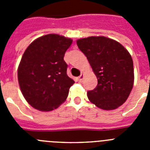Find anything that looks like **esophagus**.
<instances>
[{"label": "esophagus", "mask_w": 150, "mask_h": 150, "mask_svg": "<svg viewBox=\"0 0 150 150\" xmlns=\"http://www.w3.org/2000/svg\"><path fill=\"white\" fill-rule=\"evenodd\" d=\"M83 78H84V75H83V74H81V75H80V76H79V82H82L83 80Z\"/></svg>", "instance_id": "esophagus-1"}]
</instances>
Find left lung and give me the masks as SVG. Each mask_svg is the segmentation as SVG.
<instances>
[{"mask_svg": "<svg viewBox=\"0 0 150 150\" xmlns=\"http://www.w3.org/2000/svg\"><path fill=\"white\" fill-rule=\"evenodd\" d=\"M86 56L98 85L87 92L96 107L112 110L126 101L134 86L133 60L128 50L115 40L104 36H91L76 40Z\"/></svg>", "mask_w": 150, "mask_h": 150, "instance_id": "obj_1", "label": "left lung"}]
</instances>
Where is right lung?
<instances>
[{"label": "right lung", "mask_w": 150, "mask_h": 150, "mask_svg": "<svg viewBox=\"0 0 150 150\" xmlns=\"http://www.w3.org/2000/svg\"><path fill=\"white\" fill-rule=\"evenodd\" d=\"M73 40L50 34L34 40L24 52L18 67L21 91L34 109L49 112L65 101L75 82L67 75L64 56Z\"/></svg>", "instance_id": "1"}]
</instances>
